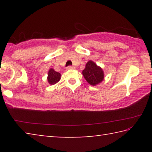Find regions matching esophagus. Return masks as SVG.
Here are the masks:
<instances>
[{"mask_svg": "<svg viewBox=\"0 0 152 152\" xmlns=\"http://www.w3.org/2000/svg\"><path fill=\"white\" fill-rule=\"evenodd\" d=\"M73 69H74V67L73 66H68L66 68V70H73Z\"/></svg>", "mask_w": 152, "mask_h": 152, "instance_id": "obj_1", "label": "esophagus"}]
</instances>
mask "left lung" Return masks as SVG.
I'll return each instance as SVG.
<instances>
[{
    "mask_svg": "<svg viewBox=\"0 0 152 152\" xmlns=\"http://www.w3.org/2000/svg\"><path fill=\"white\" fill-rule=\"evenodd\" d=\"M82 75L86 82L92 86H96L104 80V71L101 67L96 65L93 61L89 60L82 70Z\"/></svg>",
    "mask_w": 152,
    "mask_h": 152,
    "instance_id": "obj_1",
    "label": "left lung"
}]
</instances>
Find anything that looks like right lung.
I'll list each match as a JSON object with an SVG mask.
<instances>
[{
  "label": "right lung",
  "instance_id": "1",
  "mask_svg": "<svg viewBox=\"0 0 152 152\" xmlns=\"http://www.w3.org/2000/svg\"><path fill=\"white\" fill-rule=\"evenodd\" d=\"M61 74L55 71L53 68H50L48 71L47 80L50 85H53L60 80Z\"/></svg>",
  "mask_w": 152,
  "mask_h": 152
}]
</instances>
